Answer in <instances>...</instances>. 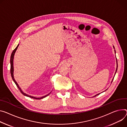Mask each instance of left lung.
<instances>
[{"mask_svg":"<svg viewBox=\"0 0 127 127\" xmlns=\"http://www.w3.org/2000/svg\"><path fill=\"white\" fill-rule=\"evenodd\" d=\"M113 48L114 49V47H113ZM114 51H115V53H116V51L114 50ZM117 69H116V73L117 72V69H118V61H117ZM116 73H115V74H116ZM113 78H113V79H112V81H111V83H112V80H113ZM100 94H97V95H96L95 96H96L97 95H99Z\"/></svg>","mask_w":127,"mask_h":127,"instance_id":"1","label":"left lung"}]
</instances>
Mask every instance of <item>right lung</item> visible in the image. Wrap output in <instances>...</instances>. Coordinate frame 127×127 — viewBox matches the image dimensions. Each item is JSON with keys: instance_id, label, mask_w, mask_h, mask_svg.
Masks as SVG:
<instances>
[{"instance_id": "add662e5", "label": "right lung", "mask_w": 127, "mask_h": 127, "mask_svg": "<svg viewBox=\"0 0 127 127\" xmlns=\"http://www.w3.org/2000/svg\"><path fill=\"white\" fill-rule=\"evenodd\" d=\"M19 45V44L17 45V47L15 48V49L13 51L12 53H11V56H10V74H11V77H12L13 80H14V83H15V84L16 85L17 87L19 88V89L20 91L21 92V93L23 95H24V96H27V97H30V98H31L35 99H42V98H44V97H46L47 96H48V95H49L50 94V93H51H51H50L49 94H48V95H46L45 96H44L41 97H40V98L34 97H33V96H31L28 95H27V94H26L24 93V92L22 91L21 89L20 88V87H19V86L18 85V83L16 82V81L15 80V78H14V66H13V60H14V55H15V52H16V50H17V49H18V47Z\"/></svg>"}]
</instances>
